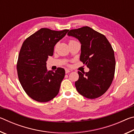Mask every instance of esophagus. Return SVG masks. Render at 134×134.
Wrapping results in <instances>:
<instances>
[{"instance_id": "34e87169", "label": "esophagus", "mask_w": 134, "mask_h": 134, "mask_svg": "<svg viewBox=\"0 0 134 134\" xmlns=\"http://www.w3.org/2000/svg\"><path fill=\"white\" fill-rule=\"evenodd\" d=\"M65 73L67 74V73H69V72H70V71H71V70H69V69H65Z\"/></svg>"}]
</instances>
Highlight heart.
Returning a JSON list of instances; mask_svg holds the SVG:
<instances>
[{"label": "heart", "mask_w": 134, "mask_h": 134, "mask_svg": "<svg viewBox=\"0 0 134 134\" xmlns=\"http://www.w3.org/2000/svg\"><path fill=\"white\" fill-rule=\"evenodd\" d=\"M74 41H73V40H71V41H70V42H74Z\"/></svg>", "instance_id": "1"}]
</instances>
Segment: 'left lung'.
Here are the masks:
<instances>
[{
	"label": "left lung",
	"mask_w": 134,
	"mask_h": 134,
	"mask_svg": "<svg viewBox=\"0 0 134 134\" xmlns=\"http://www.w3.org/2000/svg\"><path fill=\"white\" fill-rule=\"evenodd\" d=\"M67 35L80 41V60L89 69L87 72L78 71L77 90L88 99L101 96L109 88L114 77L115 58L112 46L105 35L89 26L72 29Z\"/></svg>",
	"instance_id": "obj_1"
}]
</instances>
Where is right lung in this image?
I'll return each instance as SVG.
<instances>
[{
  "label": "right lung",
  "mask_w": 134,
  "mask_h": 134,
  "mask_svg": "<svg viewBox=\"0 0 134 134\" xmlns=\"http://www.w3.org/2000/svg\"><path fill=\"white\" fill-rule=\"evenodd\" d=\"M61 31L41 28L25 40L18 56L17 71L22 87L28 96L40 102H47L58 94L65 70L48 71L47 61L54 48L66 35Z\"/></svg>",
  "instance_id": "right-lung-1"
}]
</instances>
